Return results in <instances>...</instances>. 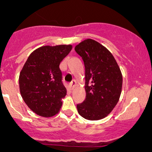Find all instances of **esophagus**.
Listing matches in <instances>:
<instances>
[{
	"label": "esophagus",
	"instance_id": "obj_1",
	"mask_svg": "<svg viewBox=\"0 0 152 152\" xmlns=\"http://www.w3.org/2000/svg\"><path fill=\"white\" fill-rule=\"evenodd\" d=\"M76 82L75 80H73L71 82H70V84H69V85H70V88H71V89L74 88V87L76 86Z\"/></svg>",
	"mask_w": 152,
	"mask_h": 152
}]
</instances>
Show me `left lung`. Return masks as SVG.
<instances>
[{
	"label": "left lung",
	"instance_id": "8db88e82",
	"mask_svg": "<svg viewBox=\"0 0 152 152\" xmlns=\"http://www.w3.org/2000/svg\"><path fill=\"white\" fill-rule=\"evenodd\" d=\"M85 67L86 98L77 104L84 118L100 120L111 113L121 93V72L111 53L96 41L87 39L75 47Z\"/></svg>",
	"mask_w": 152,
	"mask_h": 152
}]
</instances>
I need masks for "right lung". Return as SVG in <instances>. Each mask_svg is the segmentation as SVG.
Listing matches in <instances>:
<instances>
[{"instance_id":"add662e5","label":"right lung","mask_w":152,"mask_h":152,"mask_svg":"<svg viewBox=\"0 0 152 152\" xmlns=\"http://www.w3.org/2000/svg\"><path fill=\"white\" fill-rule=\"evenodd\" d=\"M70 45L43 46L32 52L19 77L21 96L27 106L42 117L55 115L60 110L67 90L59 65L70 53Z\"/></svg>"}]
</instances>
